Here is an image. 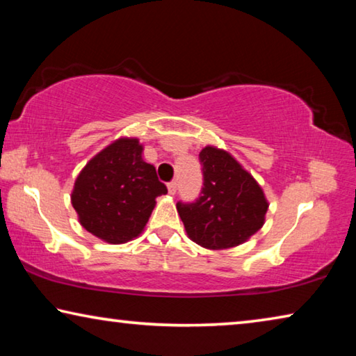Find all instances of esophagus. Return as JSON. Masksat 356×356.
<instances>
[{"mask_svg": "<svg viewBox=\"0 0 356 356\" xmlns=\"http://www.w3.org/2000/svg\"><path fill=\"white\" fill-rule=\"evenodd\" d=\"M168 191H170V195H176V191H177V182H176V180H172V182L168 184Z\"/></svg>", "mask_w": 356, "mask_h": 356, "instance_id": "1", "label": "esophagus"}]
</instances>
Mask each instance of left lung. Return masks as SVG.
I'll return each mask as SVG.
<instances>
[{
	"mask_svg": "<svg viewBox=\"0 0 356 356\" xmlns=\"http://www.w3.org/2000/svg\"><path fill=\"white\" fill-rule=\"evenodd\" d=\"M202 188L193 202H177L188 237L209 250H226L248 240L262 227L268 202L248 171L225 150L200 152Z\"/></svg>",
	"mask_w": 356,
	"mask_h": 356,
	"instance_id": "8db88e82",
	"label": "left lung"
}]
</instances>
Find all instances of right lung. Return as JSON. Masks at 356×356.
<instances>
[{"label":"right lung","mask_w":356,"mask_h":356,"mask_svg":"<svg viewBox=\"0 0 356 356\" xmlns=\"http://www.w3.org/2000/svg\"><path fill=\"white\" fill-rule=\"evenodd\" d=\"M135 138H120L83 168L72 191V206L81 226L108 243L138 237L168 188L154 165L143 160Z\"/></svg>","instance_id":"1"}]
</instances>
